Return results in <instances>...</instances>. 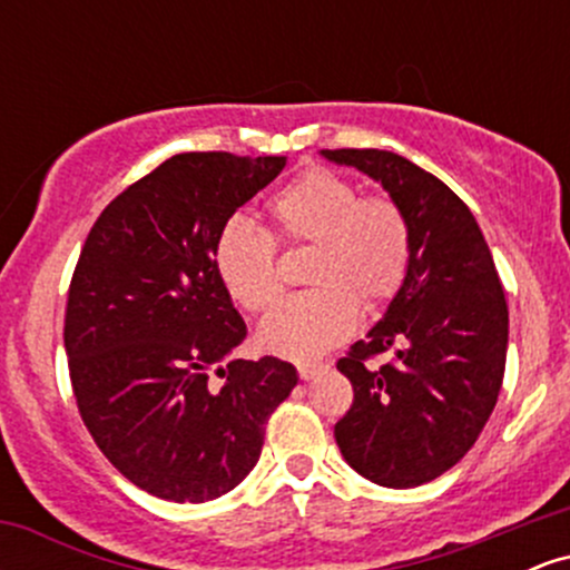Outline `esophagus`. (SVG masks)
Listing matches in <instances>:
<instances>
[{
    "instance_id": "1",
    "label": "esophagus",
    "mask_w": 570,
    "mask_h": 570,
    "mask_svg": "<svg viewBox=\"0 0 570 570\" xmlns=\"http://www.w3.org/2000/svg\"><path fill=\"white\" fill-rule=\"evenodd\" d=\"M324 367L326 364H322V362H303V364H297V372L303 381H311V377H316L318 372H324Z\"/></svg>"
}]
</instances>
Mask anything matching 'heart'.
Segmentation results:
<instances>
[{
  "mask_svg": "<svg viewBox=\"0 0 570 570\" xmlns=\"http://www.w3.org/2000/svg\"><path fill=\"white\" fill-rule=\"evenodd\" d=\"M281 246H311L305 281L311 292L281 303L259 326V343L276 356H322L358 322V305L377 311L410 276L415 235L399 200L358 195L351 179L313 166L267 203ZM214 271L248 313H265L284 292L271 233L230 217L214 238Z\"/></svg>",
  "mask_w": 570,
  "mask_h": 570,
  "instance_id": "heart-1",
  "label": "heart"
}]
</instances>
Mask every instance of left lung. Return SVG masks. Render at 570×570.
Instances as JSON below:
<instances>
[{
	"label": "left lung",
	"instance_id": "left-lung-1",
	"mask_svg": "<svg viewBox=\"0 0 570 570\" xmlns=\"http://www.w3.org/2000/svg\"><path fill=\"white\" fill-rule=\"evenodd\" d=\"M324 158L381 181L412 222L415 254L402 292L337 362L353 404L335 423V440L375 485L417 488L474 448L495 407L507 297L472 212L434 174L385 149H324ZM385 350L395 351L391 363L368 364Z\"/></svg>",
	"mask_w": 570,
	"mask_h": 570
}]
</instances>
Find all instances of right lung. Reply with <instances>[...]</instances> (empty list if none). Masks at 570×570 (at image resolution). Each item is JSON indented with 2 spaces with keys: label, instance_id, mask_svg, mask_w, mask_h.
<instances>
[{
  "label": "right lung",
  "instance_id": "obj_1",
  "mask_svg": "<svg viewBox=\"0 0 570 570\" xmlns=\"http://www.w3.org/2000/svg\"><path fill=\"white\" fill-rule=\"evenodd\" d=\"M284 166L276 155H174L85 238L63 316L71 391L98 450L158 499L203 503L238 485L297 385L276 356L230 358L246 324L214 271L219 227Z\"/></svg>",
  "mask_w": 570,
  "mask_h": 570
}]
</instances>
